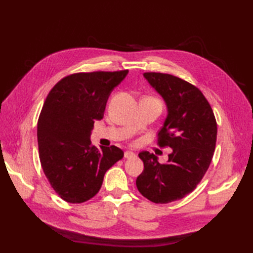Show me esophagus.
<instances>
[{"label":"esophagus","instance_id":"obj_1","mask_svg":"<svg viewBox=\"0 0 253 253\" xmlns=\"http://www.w3.org/2000/svg\"><path fill=\"white\" fill-rule=\"evenodd\" d=\"M124 157H125V159H131V158H135L136 154L131 151H126L124 153Z\"/></svg>","mask_w":253,"mask_h":253}]
</instances>
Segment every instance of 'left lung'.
Listing matches in <instances>:
<instances>
[{"instance_id":"left-lung-1","label":"left lung","mask_w":253,"mask_h":253,"mask_svg":"<svg viewBox=\"0 0 253 253\" xmlns=\"http://www.w3.org/2000/svg\"><path fill=\"white\" fill-rule=\"evenodd\" d=\"M143 76L168 106L158 144L173 152L164 164L153 153H139L144 169L136 185L148 200L169 203L195 190L207 173L215 150L217 125L211 105L193 84L169 74L144 73Z\"/></svg>"}]
</instances>
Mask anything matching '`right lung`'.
<instances>
[{
	"label": "right lung",
	"mask_w": 253,
	"mask_h": 253,
	"mask_svg": "<svg viewBox=\"0 0 253 253\" xmlns=\"http://www.w3.org/2000/svg\"><path fill=\"white\" fill-rule=\"evenodd\" d=\"M128 74L76 73L61 79L47 94L38 120L40 163L63 200L83 203L99 192L106 170L124 157L115 146H92L91 130L103 118L111 92Z\"/></svg>",
	"instance_id": "obj_1"
}]
</instances>
